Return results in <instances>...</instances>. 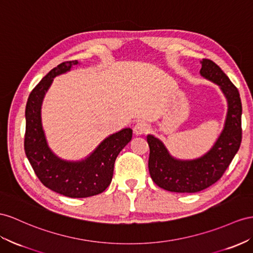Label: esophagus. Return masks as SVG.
<instances>
[{
	"label": "esophagus",
	"instance_id": "1",
	"mask_svg": "<svg viewBox=\"0 0 253 253\" xmlns=\"http://www.w3.org/2000/svg\"><path fill=\"white\" fill-rule=\"evenodd\" d=\"M148 130H150V126H148V124L145 122H138L133 127V132H134V134H137V135L144 134Z\"/></svg>",
	"mask_w": 253,
	"mask_h": 253
}]
</instances>
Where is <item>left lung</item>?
Masks as SVG:
<instances>
[{"label":"left lung","mask_w":253,"mask_h":253,"mask_svg":"<svg viewBox=\"0 0 253 253\" xmlns=\"http://www.w3.org/2000/svg\"><path fill=\"white\" fill-rule=\"evenodd\" d=\"M200 63L202 65L200 75L217 84L228 102L224 126L211 150L194 159L173 157L163 141L153 134H147L151 177L155 184L168 191L193 193L215 184L241 146L242 101L238 89L217 64L211 60Z\"/></svg>","instance_id":"1"}]
</instances>
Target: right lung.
I'll list each match as a JSON object with an SVG mask.
<instances>
[{"label":"right lung","instance_id":"obj_1","mask_svg":"<svg viewBox=\"0 0 253 253\" xmlns=\"http://www.w3.org/2000/svg\"><path fill=\"white\" fill-rule=\"evenodd\" d=\"M79 64L78 61L64 62L51 69L32 90L25 107V155L47 188L69 198H87L105 191L112 180L116 157L132 138V129L123 128L103 139L81 160L63 159L49 147L42 123L44 95L55 77Z\"/></svg>","mask_w":253,"mask_h":253}]
</instances>
